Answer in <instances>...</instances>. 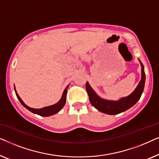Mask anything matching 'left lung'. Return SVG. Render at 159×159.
I'll list each match as a JSON object with an SVG mask.
<instances>
[{
	"label": "left lung",
	"instance_id": "8db88e82",
	"mask_svg": "<svg viewBox=\"0 0 159 159\" xmlns=\"http://www.w3.org/2000/svg\"><path fill=\"white\" fill-rule=\"evenodd\" d=\"M140 64L142 66V77H141V80L139 82L137 88L129 96L123 98L118 101H111L101 98L95 94L94 90L89 85L88 82H87L85 88L91 104L101 112L111 115L118 114L119 113L125 111L126 110L129 109V108L133 106L140 98L141 95H142L143 90H144L145 74L144 71V66L141 62Z\"/></svg>",
	"mask_w": 159,
	"mask_h": 159
}]
</instances>
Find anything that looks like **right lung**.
<instances>
[{
	"label": "right lung",
	"instance_id": "1",
	"mask_svg": "<svg viewBox=\"0 0 159 159\" xmlns=\"http://www.w3.org/2000/svg\"><path fill=\"white\" fill-rule=\"evenodd\" d=\"M68 88V86L66 87V88ZM66 88L65 89L64 93H63L61 98L60 101H58L57 103L54 104V105H53V106H47V107H44L43 108H32L29 107V106H27L22 101V100L20 98V97L19 96V95L17 94L15 88H14V90H15V93H16V97L18 98V99L19 100V101H20V103L22 104V105L25 106L26 108H27L28 110L30 111L32 113H34V114H38V115H40V116H51V115L56 114V113H58L64 106L65 103H66V93H67Z\"/></svg>",
	"mask_w": 159,
	"mask_h": 159
}]
</instances>
